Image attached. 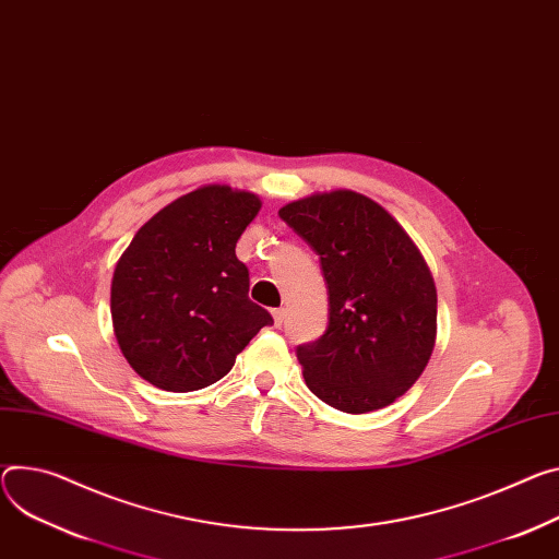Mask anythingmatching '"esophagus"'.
Listing matches in <instances>:
<instances>
[{"mask_svg": "<svg viewBox=\"0 0 559 559\" xmlns=\"http://www.w3.org/2000/svg\"><path fill=\"white\" fill-rule=\"evenodd\" d=\"M272 317H274V325H281V323L285 321V310H283V308H276V310L272 312Z\"/></svg>", "mask_w": 559, "mask_h": 559, "instance_id": "obj_1", "label": "esophagus"}]
</instances>
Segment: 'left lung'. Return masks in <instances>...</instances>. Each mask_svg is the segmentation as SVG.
I'll use <instances>...</instances> for the list:
<instances>
[{"label":"left lung","mask_w":559,"mask_h":559,"mask_svg":"<svg viewBox=\"0 0 559 559\" xmlns=\"http://www.w3.org/2000/svg\"><path fill=\"white\" fill-rule=\"evenodd\" d=\"M278 216L321 257L325 334L296 349L308 388L332 408L366 415L408 392L437 341V287L415 240L372 198L314 191Z\"/></svg>","instance_id":"8db88e82"}]
</instances>
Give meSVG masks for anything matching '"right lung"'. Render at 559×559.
Masks as SVG:
<instances>
[{
	"label": "right lung",
	"mask_w": 559,
	"mask_h": 559,
	"mask_svg": "<svg viewBox=\"0 0 559 559\" xmlns=\"http://www.w3.org/2000/svg\"><path fill=\"white\" fill-rule=\"evenodd\" d=\"M257 193L202 185L151 216L116 263L111 321L129 366L151 385L191 392L223 379L272 323L251 302L236 242L257 218Z\"/></svg>",
	"instance_id": "obj_1"
}]
</instances>
